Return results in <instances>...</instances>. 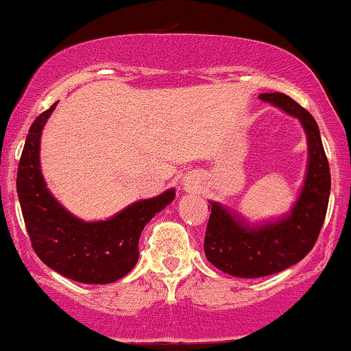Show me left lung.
<instances>
[{
	"label": "left lung",
	"mask_w": 351,
	"mask_h": 351,
	"mask_svg": "<svg viewBox=\"0 0 351 351\" xmlns=\"http://www.w3.org/2000/svg\"><path fill=\"white\" fill-rule=\"evenodd\" d=\"M259 100L300 121L308 146L307 174L291 213L279 220L250 225L232 210L210 202L205 256L217 269L234 278L271 276L306 258L319 238L330 197V167L314 117L284 93H261Z\"/></svg>",
	"instance_id": "8db88e82"
}]
</instances>
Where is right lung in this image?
<instances>
[{
    "instance_id": "1",
    "label": "right lung",
    "mask_w": 351,
    "mask_h": 351,
    "mask_svg": "<svg viewBox=\"0 0 351 351\" xmlns=\"http://www.w3.org/2000/svg\"><path fill=\"white\" fill-rule=\"evenodd\" d=\"M57 103L29 128L18 166L16 189L32 250L51 269L85 284H110L136 266L139 237L156 213L176 197L174 189L139 200L105 221L73 217L52 197L39 162L40 134Z\"/></svg>"
}]
</instances>
